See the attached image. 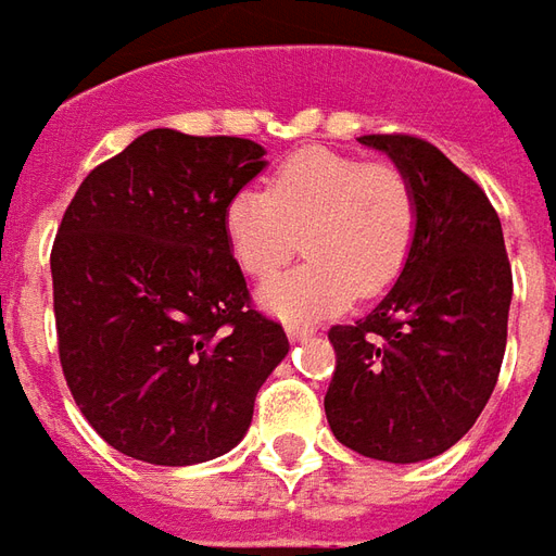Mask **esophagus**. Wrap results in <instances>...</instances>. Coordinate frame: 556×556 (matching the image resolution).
<instances>
[{
  "mask_svg": "<svg viewBox=\"0 0 556 556\" xmlns=\"http://www.w3.org/2000/svg\"><path fill=\"white\" fill-rule=\"evenodd\" d=\"M286 333H289V340H309V337H313V325L289 321V325H286Z\"/></svg>",
  "mask_w": 556,
  "mask_h": 556,
  "instance_id": "obj_1",
  "label": "esophagus"
}]
</instances>
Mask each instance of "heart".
Listing matches in <instances>:
<instances>
[{
    "label": "heart",
    "mask_w": 556,
    "mask_h": 556,
    "mask_svg": "<svg viewBox=\"0 0 556 556\" xmlns=\"http://www.w3.org/2000/svg\"><path fill=\"white\" fill-rule=\"evenodd\" d=\"M228 250L243 274L267 277L304 240V265L267 279L258 301L282 321L340 313L403 274L418 231V198L394 162L304 147L279 162L267 189L243 186L223 213Z\"/></svg>",
    "instance_id": "heart-1"
}]
</instances>
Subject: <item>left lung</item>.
Instances as JSON below:
<instances>
[{"label":"left lung","mask_w":556,"mask_h":556,"mask_svg":"<svg viewBox=\"0 0 556 556\" xmlns=\"http://www.w3.org/2000/svg\"><path fill=\"white\" fill-rule=\"evenodd\" d=\"M409 174L418 231L370 316L328 331L337 367L325 415L345 448L418 464L476 425L506 355L511 265L503 225L472 177L415 135H361Z\"/></svg>","instance_id":"left-lung-1"}]
</instances>
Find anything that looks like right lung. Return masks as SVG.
<instances>
[{"label": "right lung", "instance_id": "right-lung-1", "mask_svg": "<svg viewBox=\"0 0 556 556\" xmlns=\"http://www.w3.org/2000/svg\"><path fill=\"white\" fill-rule=\"evenodd\" d=\"M247 138L153 129L102 162L50 252L62 376L116 452L189 467L231 452L289 352L228 250V198L265 168Z\"/></svg>", "mask_w": 556, "mask_h": 556}]
</instances>
